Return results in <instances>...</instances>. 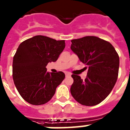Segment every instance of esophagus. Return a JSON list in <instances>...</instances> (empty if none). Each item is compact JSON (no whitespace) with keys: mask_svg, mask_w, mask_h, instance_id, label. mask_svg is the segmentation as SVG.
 <instances>
[{"mask_svg":"<svg viewBox=\"0 0 130 130\" xmlns=\"http://www.w3.org/2000/svg\"><path fill=\"white\" fill-rule=\"evenodd\" d=\"M65 75H66V77H69L70 76L71 74L70 73H68V72H66V73H65Z\"/></svg>","mask_w":130,"mask_h":130,"instance_id":"34e87169","label":"esophagus"}]
</instances>
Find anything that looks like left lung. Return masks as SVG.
I'll list each match as a JSON object with an SVG mask.
<instances>
[{
	"instance_id": "1",
	"label": "left lung",
	"mask_w": 130,
	"mask_h": 130,
	"mask_svg": "<svg viewBox=\"0 0 130 130\" xmlns=\"http://www.w3.org/2000/svg\"><path fill=\"white\" fill-rule=\"evenodd\" d=\"M71 42L72 51L88 68L85 80L79 75H72L71 94L81 105H98L107 97L117 82L119 55L109 42L96 36H85Z\"/></svg>"
}]
</instances>
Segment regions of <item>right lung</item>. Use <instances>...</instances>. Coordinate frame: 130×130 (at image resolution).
Returning <instances> with one entry per match:
<instances>
[{"label": "right lung", "mask_w": 130, "mask_h": 130, "mask_svg": "<svg viewBox=\"0 0 130 130\" xmlns=\"http://www.w3.org/2000/svg\"><path fill=\"white\" fill-rule=\"evenodd\" d=\"M65 47L64 40L38 35L27 39L18 47L13 57L12 73L21 96L32 105L46 104L62 82V72H47L49 62L57 61Z\"/></svg>", "instance_id": "1"}]
</instances>
